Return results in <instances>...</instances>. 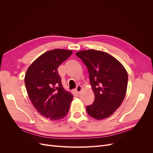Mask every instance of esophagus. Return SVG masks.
I'll return each mask as SVG.
<instances>
[{
  "mask_svg": "<svg viewBox=\"0 0 153 153\" xmlns=\"http://www.w3.org/2000/svg\"><path fill=\"white\" fill-rule=\"evenodd\" d=\"M82 89V86H81L80 85H77V86H76V91L78 94H80V92H81Z\"/></svg>",
  "mask_w": 153,
  "mask_h": 153,
  "instance_id": "obj_1",
  "label": "esophagus"
}]
</instances>
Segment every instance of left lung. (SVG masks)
Instances as JSON below:
<instances>
[{
	"mask_svg": "<svg viewBox=\"0 0 153 153\" xmlns=\"http://www.w3.org/2000/svg\"><path fill=\"white\" fill-rule=\"evenodd\" d=\"M89 71L94 101L87 106L91 117L101 120L112 115L126 96L128 76L122 64L101 51L88 50L76 53Z\"/></svg>",
	"mask_w": 153,
	"mask_h": 153,
	"instance_id": "left-lung-1",
	"label": "left lung"
}]
</instances>
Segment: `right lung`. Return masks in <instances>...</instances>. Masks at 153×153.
<instances>
[{"label":"right lung","instance_id":"1","mask_svg":"<svg viewBox=\"0 0 153 153\" xmlns=\"http://www.w3.org/2000/svg\"><path fill=\"white\" fill-rule=\"evenodd\" d=\"M72 52L62 49L48 51L26 72L25 84L32 105L41 115L52 121L66 116L73 100V96L64 89L57 69Z\"/></svg>","mask_w":153,"mask_h":153}]
</instances>
